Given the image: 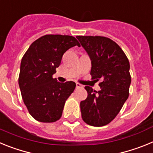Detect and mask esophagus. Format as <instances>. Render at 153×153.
<instances>
[{
    "mask_svg": "<svg viewBox=\"0 0 153 153\" xmlns=\"http://www.w3.org/2000/svg\"><path fill=\"white\" fill-rule=\"evenodd\" d=\"M76 88H83V85L80 84V83H76Z\"/></svg>",
    "mask_w": 153,
    "mask_h": 153,
    "instance_id": "esophagus-1",
    "label": "esophagus"
}]
</instances>
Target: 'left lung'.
<instances>
[{
	"instance_id": "1",
	"label": "left lung",
	"mask_w": 153,
	"mask_h": 153,
	"mask_svg": "<svg viewBox=\"0 0 153 153\" xmlns=\"http://www.w3.org/2000/svg\"><path fill=\"white\" fill-rule=\"evenodd\" d=\"M76 38L90 57L92 79L101 80L100 91L85 86L88 96L80 102L82 119L93 126L107 125L129 97V60L121 47L106 36H77Z\"/></svg>"
}]
</instances>
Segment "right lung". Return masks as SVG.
<instances>
[{"label": "right lung", "mask_w": 153, "mask_h": 153, "mask_svg": "<svg viewBox=\"0 0 153 153\" xmlns=\"http://www.w3.org/2000/svg\"><path fill=\"white\" fill-rule=\"evenodd\" d=\"M80 46L73 36L47 34L32 43L22 57L18 83L25 106L39 122L60 119L66 100L74 91L73 81L57 82L53 78L62 56L70 47Z\"/></svg>", "instance_id": "right-lung-1"}]
</instances>
